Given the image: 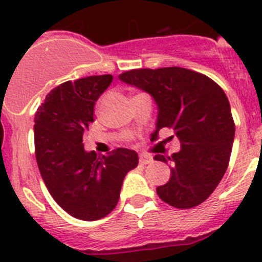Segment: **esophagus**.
<instances>
[{
  "label": "esophagus",
  "instance_id": "34e87169",
  "mask_svg": "<svg viewBox=\"0 0 262 262\" xmlns=\"http://www.w3.org/2000/svg\"><path fill=\"white\" fill-rule=\"evenodd\" d=\"M151 162H152L151 155L145 154V152L140 154V163L141 164H148V163H151Z\"/></svg>",
  "mask_w": 262,
  "mask_h": 262
}]
</instances>
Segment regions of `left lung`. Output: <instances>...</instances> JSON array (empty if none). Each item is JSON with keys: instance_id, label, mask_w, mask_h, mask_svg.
Segmentation results:
<instances>
[{"instance_id": "1", "label": "left lung", "mask_w": 262, "mask_h": 262, "mask_svg": "<svg viewBox=\"0 0 262 262\" xmlns=\"http://www.w3.org/2000/svg\"><path fill=\"white\" fill-rule=\"evenodd\" d=\"M119 78L154 98L159 112L151 141L168 128L181 143L171 157H154L172 166L168 183L157 188L160 200L178 209L202 204L222 180L234 143L235 122L225 91L205 74L179 67L133 69Z\"/></svg>"}]
</instances>
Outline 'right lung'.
Listing matches in <instances>:
<instances>
[{
	"label": "right lung",
	"instance_id": "right-lung-1",
	"mask_svg": "<svg viewBox=\"0 0 262 262\" xmlns=\"http://www.w3.org/2000/svg\"><path fill=\"white\" fill-rule=\"evenodd\" d=\"M114 77L90 75L61 83L35 114V157L47 189L72 216L104 218L116 207L124 178L138 166V154L119 147L96 157L83 147L94 105Z\"/></svg>",
	"mask_w": 262,
	"mask_h": 262
}]
</instances>
